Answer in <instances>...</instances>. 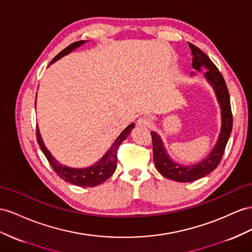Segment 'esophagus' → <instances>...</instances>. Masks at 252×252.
<instances>
[{"instance_id": "obj_1", "label": "esophagus", "mask_w": 252, "mask_h": 252, "mask_svg": "<svg viewBox=\"0 0 252 252\" xmlns=\"http://www.w3.org/2000/svg\"><path fill=\"white\" fill-rule=\"evenodd\" d=\"M150 124H151V121H150V119L148 118V117H140V118H138V120H137V126H139V127H148L150 126Z\"/></svg>"}]
</instances>
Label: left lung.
<instances>
[{"mask_svg":"<svg viewBox=\"0 0 252 252\" xmlns=\"http://www.w3.org/2000/svg\"><path fill=\"white\" fill-rule=\"evenodd\" d=\"M191 54H192V68L197 72H201L202 69H205L206 72L203 73L204 79L206 80L214 90L217 102L220 107V116H221V126L219 132L218 138L214 148L208 154V157L204 158L199 163L190 164V165H182L179 164L169 157L167 153L166 148L164 146L163 140L157 132H151L152 136V145H153V159L156 164L157 169L167 178L173 180L177 182H192L196 180L201 179L209 175L210 172L214 170L218 166L219 162L223 156L225 146L232 132V113L230 105V96L227 85L221 73L219 72L217 67L214 64L209 56L204 54L201 50L189 43ZM196 74L191 72L190 75Z\"/></svg>","mask_w":252,"mask_h":252,"instance_id":"8db88e82","label":"left lung"}]
</instances>
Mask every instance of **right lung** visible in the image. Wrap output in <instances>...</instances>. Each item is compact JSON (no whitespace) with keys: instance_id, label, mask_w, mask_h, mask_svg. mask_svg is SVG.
<instances>
[{"instance_id":"obj_1","label":"right lung","mask_w":252,"mask_h":252,"mask_svg":"<svg viewBox=\"0 0 252 252\" xmlns=\"http://www.w3.org/2000/svg\"><path fill=\"white\" fill-rule=\"evenodd\" d=\"M86 40H81V41L71 43L69 47L63 49L61 53L57 54L53 59V61L50 63V64H52L56 61L61 60L64 55H68L69 53L72 52L73 50L81 47L82 44H84ZM134 126H135L134 124L127 126L125 130L120 133L119 136L116 138V140L114 141L113 145L107 150V152L104 154V156H103L98 162H95V164L86 167V168H72V167L62 165L59 160L55 159L52 157V154H51V152L47 149V147L44 146V143L42 141L38 126H37L36 136H37V141L38 144H39L41 151L43 152L44 156H46L50 165L52 166V168L54 169V171L57 173V175L60 176V178H62L63 181L74 184L76 186H81V188H94V186L100 185L101 183L106 181V180L115 172L116 167H117V160H118L117 158L118 148L122 141H124L126 138H127V136L130 135Z\"/></svg>"}]
</instances>
